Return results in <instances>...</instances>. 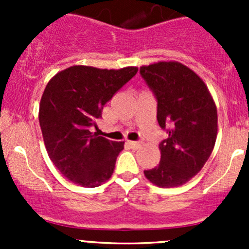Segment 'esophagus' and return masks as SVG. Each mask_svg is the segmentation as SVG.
Here are the masks:
<instances>
[{"label":"esophagus","instance_id":"esophagus-1","mask_svg":"<svg viewBox=\"0 0 249 249\" xmlns=\"http://www.w3.org/2000/svg\"><path fill=\"white\" fill-rule=\"evenodd\" d=\"M127 144H129L131 148L137 149V148H140L141 145H142V142H140V141H127Z\"/></svg>","mask_w":249,"mask_h":249}]
</instances>
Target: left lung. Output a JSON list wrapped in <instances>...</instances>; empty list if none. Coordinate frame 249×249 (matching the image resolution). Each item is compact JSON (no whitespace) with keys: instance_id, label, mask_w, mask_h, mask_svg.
<instances>
[{"instance_id":"1","label":"left lung","mask_w":249,"mask_h":249,"mask_svg":"<svg viewBox=\"0 0 249 249\" xmlns=\"http://www.w3.org/2000/svg\"><path fill=\"white\" fill-rule=\"evenodd\" d=\"M141 77L157 100V119L167 137L161 159L144 176L161 188L182 185L199 173L217 139V108L202 79L179 62L142 66Z\"/></svg>"}]
</instances>
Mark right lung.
<instances>
[{
    "mask_svg": "<svg viewBox=\"0 0 249 249\" xmlns=\"http://www.w3.org/2000/svg\"><path fill=\"white\" fill-rule=\"evenodd\" d=\"M137 67L100 70L72 66L49 80L39 105V125L48 155L74 184L95 188L108 180L124 142L90 131L104 106L126 84Z\"/></svg>",
    "mask_w": 249,
    "mask_h": 249,
    "instance_id": "obj_1",
    "label": "right lung"
}]
</instances>
